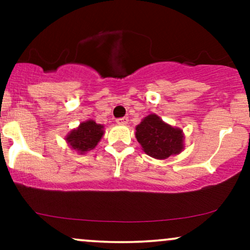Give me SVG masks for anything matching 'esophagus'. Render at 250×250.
Masks as SVG:
<instances>
[{"instance_id":"obj_1","label":"esophagus","mask_w":250,"mask_h":250,"mask_svg":"<svg viewBox=\"0 0 250 250\" xmlns=\"http://www.w3.org/2000/svg\"><path fill=\"white\" fill-rule=\"evenodd\" d=\"M128 121L129 120L127 119V117H120V119L116 120V123L120 125H125L128 123Z\"/></svg>"}]
</instances>
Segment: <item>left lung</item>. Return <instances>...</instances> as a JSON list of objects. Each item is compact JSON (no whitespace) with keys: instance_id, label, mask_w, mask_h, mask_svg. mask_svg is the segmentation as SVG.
<instances>
[{"instance_id":"obj_1","label":"left lung","mask_w":250,"mask_h":250,"mask_svg":"<svg viewBox=\"0 0 250 250\" xmlns=\"http://www.w3.org/2000/svg\"><path fill=\"white\" fill-rule=\"evenodd\" d=\"M136 140L146 154L157 160L168 159L183 149V131L163 122L159 116L150 114L136 125Z\"/></svg>"}]
</instances>
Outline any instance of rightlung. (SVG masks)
Returning a JSON list of instances; mask_svg holds the SVG:
<instances>
[{"label": "right lung", "instance_id": "add662e5", "mask_svg": "<svg viewBox=\"0 0 250 250\" xmlns=\"http://www.w3.org/2000/svg\"><path fill=\"white\" fill-rule=\"evenodd\" d=\"M103 134L104 130L102 125H97L93 120H88L71 130L65 137V141L79 154H85L96 147Z\"/></svg>", "mask_w": 250, "mask_h": 250}]
</instances>
